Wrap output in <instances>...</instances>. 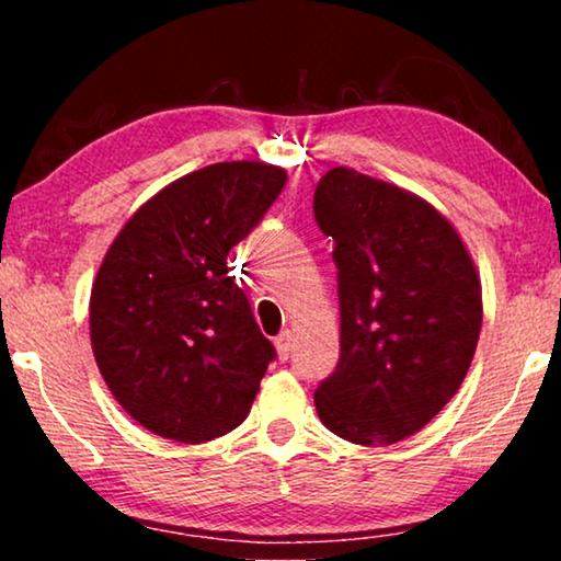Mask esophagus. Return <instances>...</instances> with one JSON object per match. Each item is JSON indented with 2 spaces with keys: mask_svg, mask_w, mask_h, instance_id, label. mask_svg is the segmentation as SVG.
Listing matches in <instances>:
<instances>
[{
  "mask_svg": "<svg viewBox=\"0 0 561 561\" xmlns=\"http://www.w3.org/2000/svg\"><path fill=\"white\" fill-rule=\"evenodd\" d=\"M291 334L289 331H282V334L277 336V341H274V346H277V356L279 360H287L289 354H291Z\"/></svg>",
  "mask_w": 561,
  "mask_h": 561,
  "instance_id": "1",
  "label": "esophagus"
}]
</instances>
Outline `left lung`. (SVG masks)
<instances>
[{
    "instance_id": "left-lung-1",
    "label": "left lung",
    "mask_w": 561,
    "mask_h": 561,
    "mask_svg": "<svg viewBox=\"0 0 561 561\" xmlns=\"http://www.w3.org/2000/svg\"><path fill=\"white\" fill-rule=\"evenodd\" d=\"M334 240L341 354L314 403L356 445H393L458 393L482 327L478 272L455 227L421 197L351 168L314 193Z\"/></svg>"
}]
</instances>
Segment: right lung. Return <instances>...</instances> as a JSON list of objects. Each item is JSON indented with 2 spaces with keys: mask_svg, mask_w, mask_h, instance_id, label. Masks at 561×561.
I'll use <instances>...</instances> for the list:
<instances>
[{
  "mask_svg": "<svg viewBox=\"0 0 561 561\" xmlns=\"http://www.w3.org/2000/svg\"><path fill=\"white\" fill-rule=\"evenodd\" d=\"M287 173L234 160L175 180L113 240L91 289V346L111 393L160 438L205 443L250 413L272 341L230 277V250Z\"/></svg>",
  "mask_w": 561,
  "mask_h": 561,
  "instance_id": "obj_1",
  "label": "right lung"
}]
</instances>
